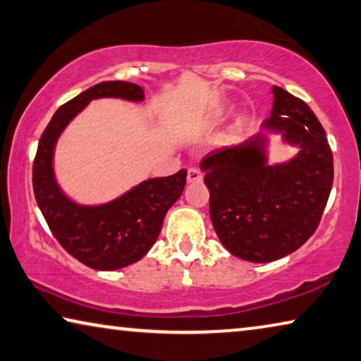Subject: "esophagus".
Segmentation results:
<instances>
[{"mask_svg":"<svg viewBox=\"0 0 361 361\" xmlns=\"http://www.w3.org/2000/svg\"><path fill=\"white\" fill-rule=\"evenodd\" d=\"M187 180L190 184H198V182L203 180V173L197 168H190L187 171Z\"/></svg>","mask_w":361,"mask_h":361,"instance_id":"34e87169","label":"esophagus"}]
</instances>
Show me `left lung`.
<instances>
[{
    "label": "left lung",
    "mask_w": 361,
    "mask_h": 361,
    "mask_svg": "<svg viewBox=\"0 0 361 361\" xmlns=\"http://www.w3.org/2000/svg\"><path fill=\"white\" fill-rule=\"evenodd\" d=\"M274 97L264 127L302 147L292 161L266 166L252 140L214 149L200 163L216 234L232 255L253 263L286 257L314 234L334 180L332 149L312 108L281 87Z\"/></svg>",
    "instance_id": "left-lung-1"
}]
</instances>
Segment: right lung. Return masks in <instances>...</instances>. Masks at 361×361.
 <instances>
[{"label": "right lung", "mask_w": 361, "mask_h": 361, "mask_svg": "<svg viewBox=\"0 0 361 361\" xmlns=\"http://www.w3.org/2000/svg\"><path fill=\"white\" fill-rule=\"evenodd\" d=\"M140 102L143 88L123 80L102 82L64 103L49 121L33 159L32 184L49 231L61 247L88 268L113 271L135 263L153 247L164 214L185 187L187 171L148 179L103 207H79L63 195L53 176V148L69 121L93 98Z\"/></svg>", "instance_id": "add662e5"}]
</instances>
